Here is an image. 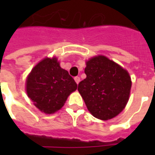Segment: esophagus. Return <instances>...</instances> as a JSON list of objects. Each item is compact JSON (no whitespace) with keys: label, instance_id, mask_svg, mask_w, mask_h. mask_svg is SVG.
I'll return each mask as SVG.
<instances>
[{"label":"esophagus","instance_id":"esophagus-1","mask_svg":"<svg viewBox=\"0 0 155 155\" xmlns=\"http://www.w3.org/2000/svg\"><path fill=\"white\" fill-rule=\"evenodd\" d=\"M74 81L76 82V84H79L80 81H81V78L79 77V76H76V77H74Z\"/></svg>","mask_w":155,"mask_h":155}]
</instances>
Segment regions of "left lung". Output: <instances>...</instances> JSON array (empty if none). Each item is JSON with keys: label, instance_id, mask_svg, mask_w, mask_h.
I'll use <instances>...</instances> for the list:
<instances>
[{"label": "left lung", "instance_id": "1", "mask_svg": "<svg viewBox=\"0 0 155 155\" xmlns=\"http://www.w3.org/2000/svg\"><path fill=\"white\" fill-rule=\"evenodd\" d=\"M86 78L78 84L88 110L107 120L120 114L130 97L131 80L127 71L103 55L91 59L84 69Z\"/></svg>", "mask_w": 155, "mask_h": 155}]
</instances>
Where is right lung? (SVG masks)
Listing matches in <instances>:
<instances>
[{
	"label": "right lung",
	"mask_w": 155,
	"mask_h": 155,
	"mask_svg": "<svg viewBox=\"0 0 155 155\" xmlns=\"http://www.w3.org/2000/svg\"><path fill=\"white\" fill-rule=\"evenodd\" d=\"M77 84L56 58H45L35 65L26 80L28 97L45 114L59 110Z\"/></svg>",
	"instance_id": "right-lung-1"
}]
</instances>
